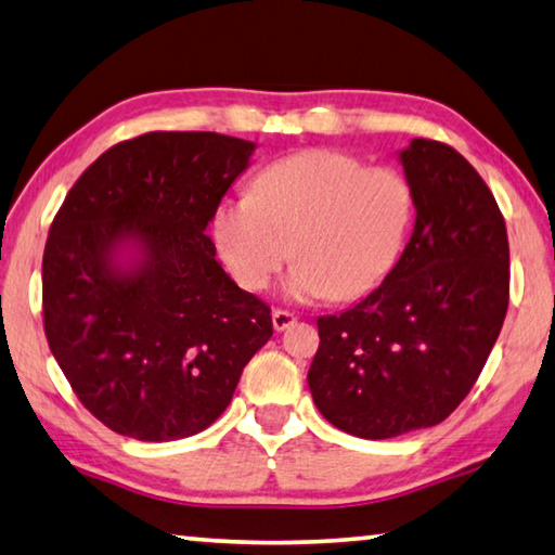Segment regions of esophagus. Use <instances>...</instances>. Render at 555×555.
Wrapping results in <instances>:
<instances>
[{
    "label": "esophagus",
    "instance_id": "esophagus-1",
    "mask_svg": "<svg viewBox=\"0 0 555 555\" xmlns=\"http://www.w3.org/2000/svg\"><path fill=\"white\" fill-rule=\"evenodd\" d=\"M296 323V315L288 313V311H281V308H276L274 313H271V325H274V331H286V327H291Z\"/></svg>",
    "mask_w": 555,
    "mask_h": 555
}]
</instances>
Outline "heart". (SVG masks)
I'll list each match as a JSON object with an SVG mask.
<instances>
[{
    "label": "heart",
    "instance_id": "1",
    "mask_svg": "<svg viewBox=\"0 0 555 555\" xmlns=\"http://www.w3.org/2000/svg\"><path fill=\"white\" fill-rule=\"evenodd\" d=\"M411 218L413 193L399 171L337 149H306L269 164L251 193L220 201L212 237L247 291L264 288L294 255L288 298L354 300L389 276Z\"/></svg>",
    "mask_w": 555,
    "mask_h": 555
}]
</instances>
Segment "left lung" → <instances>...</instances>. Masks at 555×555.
I'll list each match as a JSON object with an SVG mask.
<instances>
[{
	"label": "left lung",
	"instance_id": "8db88e82",
	"mask_svg": "<svg viewBox=\"0 0 555 555\" xmlns=\"http://www.w3.org/2000/svg\"><path fill=\"white\" fill-rule=\"evenodd\" d=\"M413 232L389 276L352 308L318 318L308 370L318 411L357 438L446 421L480 377L509 306V242L494 195L455 149L399 152Z\"/></svg>",
	"mask_w": 555,
	"mask_h": 555
}]
</instances>
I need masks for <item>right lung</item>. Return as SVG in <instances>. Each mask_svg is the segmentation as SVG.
Masks as SVG:
<instances>
[{"label": "right lung", "mask_w": 555, "mask_h": 555, "mask_svg": "<svg viewBox=\"0 0 555 555\" xmlns=\"http://www.w3.org/2000/svg\"><path fill=\"white\" fill-rule=\"evenodd\" d=\"M255 149L215 131H152L102 154L55 215L46 340L115 434H201L274 333L269 306L224 274L205 234Z\"/></svg>", "instance_id": "add662e5"}]
</instances>
